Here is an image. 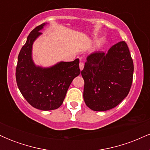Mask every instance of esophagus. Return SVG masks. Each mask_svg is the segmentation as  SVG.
Masks as SVG:
<instances>
[{"mask_svg":"<svg viewBox=\"0 0 150 150\" xmlns=\"http://www.w3.org/2000/svg\"><path fill=\"white\" fill-rule=\"evenodd\" d=\"M84 63L83 62H82V61H80V65H79V66H80V69L82 70V69H83L84 68Z\"/></svg>","mask_w":150,"mask_h":150,"instance_id":"esophagus-1","label":"esophagus"}]
</instances>
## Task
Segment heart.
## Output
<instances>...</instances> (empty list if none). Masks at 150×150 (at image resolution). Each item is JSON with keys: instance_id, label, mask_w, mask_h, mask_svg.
Returning <instances> with one entry per match:
<instances>
[{"instance_id": "heart-1", "label": "heart", "mask_w": 150, "mask_h": 150, "mask_svg": "<svg viewBox=\"0 0 150 150\" xmlns=\"http://www.w3.org/2000/svg\"><path fill=\"white\" fill-rule=\"evenodd\" d=\"M104 38H101V39H99V41H98V44H101V43L104 42Z\"/></svg>"}]
</instances>
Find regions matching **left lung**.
Masks as SVG:
<instances>
[{
	"label": "left lung",
	"instance_id": "8db88e82",
	"mask_svg": "<svg viewBox=\"0 0 150 150\" xmlns=\"http://www.w3.org/2000/svg\"><path fill=\"white\" fill-rule=\"evenodd\" d=\"M133 71V62L125 42L114 44L107 53H91L81 72L86 105L95 111L116 107L130 92Z\"/></svg>",
	"mask_w": 150,
	"mask_h": 150
}]
</instances>
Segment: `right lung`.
Listing matches in <instances>:
<instances>
[{
  "label": "right lung",
  "mask_w": 150,
  "mask_h": 150,
  "mask_svg": "<svg viewBox=\"0 0 150 150\" xmlns=\"http://www.w3.org/2000/svg\"><path fill=\"white\" fill-rule=\"evenodd\" d=\"M47 23L34 28L19 53L16 68L17 85L28 103L42 111L59 108L73 79L80 73L78 58L59 62L49 68L36 65L32 59V46Z\"/></svg>",
  "instance_id": "add662e5"
}]
</instances>
